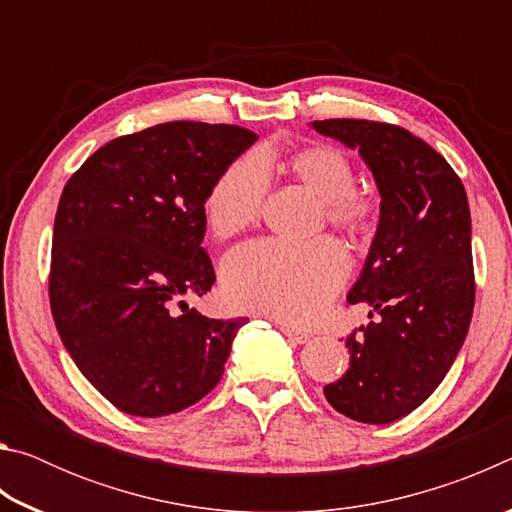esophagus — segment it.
Instances as JSON below:
<instances>
[{"label": "esophagus", "mask_w": 512, "mask_h": 512, "mask_svg": "<svg viewBox=\"0 0 512 512\" xmlns=\"http://www.w3.org/2000/svg\"><path fill=\"white\" fill-rule=\"evenodd\" d=\"M280 325V329H282V334L287 336V339L291 341V343H307L311 336L307 334V332H300V329H296V327H291V325H287V323H277Z\"/></svg>", "instance_id": "obj_1"}]
</instances>
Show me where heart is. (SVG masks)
Listing matches in <instances>:
<instances>
[{"mask_svg":"<svg viewBox=\"0 0 512 512\" xmlns=\"http://www.w3.org/2000/svg\"><path fill=\"white\" fill-rule=\"evenodd\" d=\"M287 169L323 201L325 221L350 239H363L375 225V203L354 189L348 155L329 144L302 146ZM268 194V173L255 155L228 164L205 196L203 214L214 237L228 239L257 221ZM348 273V259L332 239L291 246L259 239L225 257L223 296L235 309L289 323H305L323 309Z\"/></svg>","mask_w":512,"mask_h":512,"instance_id":"1","label":"heart"}]
</instances>
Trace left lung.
<instances>
[{
	"mask_svg": "<svg viewBox=\"0 0 512 512\" xmlns=\"http://www.w3.org/2000/svg\"><path fill=\"white\" fill-rule=\"evenodd\" d=\"M311 128L359 149L381 196L375 239L348 293L377 318L348 336L350 368L323 391L348 418L388 424L436 391L470 329V205L443 155L400 126L325 119Z\"/></svg>",
	"mask_w": 512,
	"mask_h": 512,
	"instance_id": "8db88e82",
	"label": "left lung"
}]
</instances>
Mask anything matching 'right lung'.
<instances>
[{"instance_id": "obj_1", "label": "right lung", "mask_w": 512, "mask_h": 512, "mask_svg": "<svg viewBox=\"0 0 512 512\" xmlns=\"http://www.w3.org/2000/svg\"><path fill=\"white\" fill-rule=\"evenodd\" d=\"M257 135L167 121L117 137L67 180L54 221L49 302L69 357L119 411L160 418L219 384L248 318L187 305L216 280L205 196Z\"/></svg>"}]
</instances>
